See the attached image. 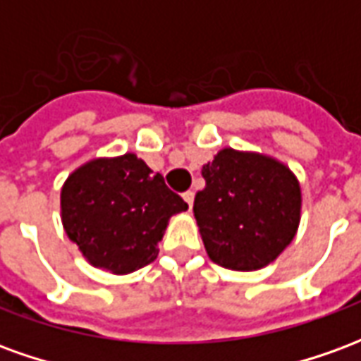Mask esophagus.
Listing matches in <instances>:
<instances>
[{
	"mask_svg": "<svg viewBox=\"0 0 361 361\" xmlns=\"http://www.w3.org/2000/svg\"><path fill=\"white\" fill-rule=\"evenodd\" d=\"M193 197H195L193 195V191H185V193H183V201L191 207V204H193Z\"/></svg>",
	"mask_w": 361,
	"mask_h": 361,
	"instance_id": "1",
	"label": "esophagus"
}]
</instances>
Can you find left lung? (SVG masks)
I'll return each mask as SVG.
<instances>
[{"mask_svg":"<svg viewBox=\"0 0 361 361\" xmlns=\"http://www.w3.org/2000/svg\"><path fill=\"white\" fill-rule=\"evenodd\" d=\"M193 212L211 261L232 271L263 269L294 240L302 189L279 160L222 149L203 166Z\"/></svg>","mask_w":361,"mask_h":361,"instance_id":"1","label":"left lung"}]
</instances>
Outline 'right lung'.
<instances>
[{
    "mask_svg": "<svg viewBox=\"0 0 361 361\" xmlns=\"http://www.w3.org/2000/svg\"><path fill=\"white\" fill-rule=\"evenodd\" d=\"M188 203L131 152L96 158L61 188V222L92 267L127 274L152 263L168 220Z\"/></svg>",
    "mask_w": 361,
    "mask_h": 361,
    "instance_id": "obj_1",
    "label": "right lung"
}]
</instances>
